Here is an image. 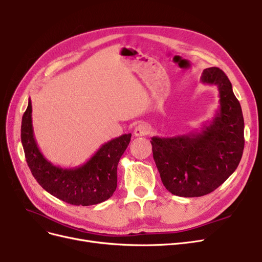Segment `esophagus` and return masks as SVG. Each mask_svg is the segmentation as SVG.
I'll list each match as a JSON object with an SVG mask.
<instances>
[{
  "mask_svg": "<svg viewBox=\"0 0 262 262\" xmlns=\"http://www.w3.org/2000/svg\"><path fill=\"white\" fill-rule=\"evenodd\" d=\"M148 131H149V128L146 123H140L136 126V129H134V136L143 137V136H146Z\"/></svg>",
  "mask_w": 262,
  "mask_h": 262,
  "instance_id": "34e87169",
  "label": "esophagus"
}]
</instances>
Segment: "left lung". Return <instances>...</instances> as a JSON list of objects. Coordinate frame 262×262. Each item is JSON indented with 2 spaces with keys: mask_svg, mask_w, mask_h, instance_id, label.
Returning a JSON list of instances; mask_svg holds the SVG:
<instances>
[{
  "mask_svg": "<svg viewBox=\"0 0 262 262\" xmlns=\"http://www.w3.org/2000/svg\"><path fill=\"white\" fill-rule=\"evenodd\" d=\"M201 82L219 90L212 120L198 131L150 141L165 188L185 198L208 194L223 184L238 166L245 144L242 107L228 77L213 67L203 71Z\"/></svg>",
  "mask_w": 262,
  "mask_h": 262,
  "instance_id": "1",
  "label": "left lung"
}]
</instances>
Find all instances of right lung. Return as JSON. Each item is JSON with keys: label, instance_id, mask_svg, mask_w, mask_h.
Masks as SVG:
<instances>
[{"label": "right lung", "instance_id": "1", "mask_svg": "<svg viewBox=\"0 0 262 262\" xmlns=\"http://www.w3.org/2000/svg\"><path fill=\"white\" fill-rule=\"evenodd\" d=\"M31 101L21 119L20 139L31 173L46 191L74 205L98 204L108 200L117 188V167L128 147L131 133L102 144L85 164L63 168L43 156L34 137Z\"/></svg>", "mask_w": 262, "mask_h": 262}]
</instances>
